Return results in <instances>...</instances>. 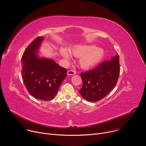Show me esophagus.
<instances>
[{"mask_svg":"<svg viewBox=\"0 0 146 146\" xmlns=\"http://www.w3.org/2000/svg\"><path fill=\"white\" fill-rule=\"evenodd\" d=\"M76 74V72L74 70H70L68 71V72H67V74L68 76H72V75H74Z\"/></svg>","mask_w":146,"mask_h":146,"instance_id":"34e87169","label":"esophagus"}]
</instances>
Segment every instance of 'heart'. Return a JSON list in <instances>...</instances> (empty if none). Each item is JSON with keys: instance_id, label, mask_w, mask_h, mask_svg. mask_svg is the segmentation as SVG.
Returning a JSON list of instances; mask_svg holds the SVG:
<instances>
[{"instance_id": "heart-1", "label": "heart", "mask_w": 146, "mask_h": 146, "mask_svg": "<svg viewBox=\"0 0 146 146\" xmlns=\"http://www.w3.org/2000/svg\"><path fill=\"white\" fill-rule=\"evenodd\" d=\"M70 52L75 57H80L79 64L84 69H88L96 65L105 55V51L103 48L95 47L93 45L77 46L70 49ZM60 53L66 60L70 59V54L66 49L61 48Z\"/></svg>"}]
</instances>
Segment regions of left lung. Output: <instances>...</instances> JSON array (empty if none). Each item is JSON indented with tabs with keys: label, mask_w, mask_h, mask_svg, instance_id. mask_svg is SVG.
<instances>
[{
	"label": "left lung",
	"mask_w": 146,
	"mask_h": 146,
	"mask_svg": "<svg viewBox=\"0 0 146 146\" xmlns=\"http://www.w3.org/2000/svg\"><path fill=\"white\" fill-rule=\"evenodd\" d=\"M119 71V55L117 54L95 69L81 73L83 85L79 91L80 95L89 102L101 100L115 87Z\"/></svg>",
	"instance_id": "left-lung-1"
}]
</instances>
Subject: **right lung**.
<instances>
[{
  "mask_svg": "<svg viewBox=\"0 0 146 146\" xmlns=\"http://www.w3.org/2000/svg\"><path fill=\"white\" fill-rule=\"evenodd\" d=\"M44 37L35 38L25 50L21 58V75L29 93L45 101L54 98L66 77V69L51 58L40 57L38 51Z\"/></svg>",
  "mask_w": 146,
  "mask_h": 146,
  "instance_id": "right-lung-1",
  "label": "right lung"
}]
</instances>
